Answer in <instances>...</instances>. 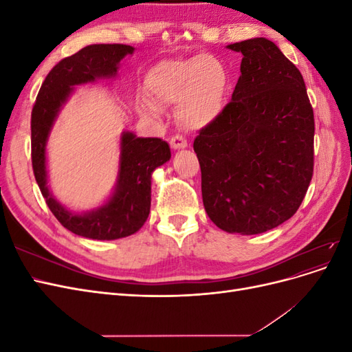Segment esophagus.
<instances>
[{"label":"esophagus","mask_w":352,"mask_h":352,"mask_svg":"<svg viewBox=\"0 0 352 352\" xmlns=\"http://www.w3.org/2000/svg\"><path fill=\"white\" fill-rule=\"evenodd\" d=\"M170 146H172L173 150H182V148L188 146V142L182 135H175L172 136V140H170Z\"/></svg>","instance_id":"1"}]
</instances>
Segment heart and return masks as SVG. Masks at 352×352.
Wrapping results in <instances>:
<instances>
[{"mask_svg": "<svg viewBox=\"0 0 352 352\" xmlns=\"http://www.w3.org/2000/svg\"><path fill=\"white\" fill-rule=\"evenodd\" d=\"M146 89L158 104H179L177 119L188 129H202L225 109L229 72L221 60L199 54L163 60L146 74ZM145 114H157V105L142 102Z\"/></svg>", "mask_w": 352, "mask_h": 352, "instance_id": "heart-1", "label": "heart"}]
</instances>
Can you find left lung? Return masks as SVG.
<instances>
[{
  "label": "left lung",
  "mask_w": 352,
  "mask_h": 352,
  "mask_svg": "<svg viewBox=\"0 0 352 352\" xmlns=\"http://www.w3.org/2000/svg\"><path fill=\"white\" fill-rule=\"evenodd\" d=\"M228 48L243 56L221 114L194 141L202 202L221 230L267 232L291 219L310 186L314 114L301 72L272 41Z\"/></svg>",
  "instance_id": "obj_1"
}]
</instances>
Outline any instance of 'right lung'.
Listing matches in <instances>:
<instances>
[{
  "label": "right lung",
  "mask_w": 352,
  "mask_h": 352,
  "mask_svg": "<svg viewBox=\"0 0 352 352\" xmlns=\"http://www.w3.org/2000/svg\"><path fill=\"white\" fill-rule=\"evenodd\" d=\"M133 47L124 44H95L63 58L42 82L30 117L32 168L47 206L63 226L79 236L111 241L138 232L150 214L151 173L168 162L170 146L160 138L122 135L119 180L107 204L87 214H74L52 198L47 186L45 144L58 110L74 85L116 76L120 60L132 54Z\"/></svg>",
  "instance_id": "obj_1"
}]
</instances>
